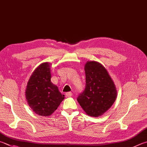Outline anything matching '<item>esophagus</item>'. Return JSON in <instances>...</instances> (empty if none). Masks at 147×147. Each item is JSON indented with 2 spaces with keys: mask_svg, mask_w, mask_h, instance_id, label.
Instances as JSON below:
<instances>
[{
  "mask_svg": "<svg viewBox=\"0 0 147 147\" xmlns=\"http://www.w3.org/2000/svg\"><path fill=\"white\" fill-rule=\"evenodd\" d=\"M72 95H73V93H72L71 92H68L65 93V96L66 97H71Z\"/></svg>",
  "mask_w": 147,
  "mask_h": 147,
  "instance_id": "obj_1",
  "label": "esophagus"
}]
</instances>
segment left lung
Instances as JSON below:
<instances>
[{"instance_id":"1","label":"left lung","mask_w":147,"mask_h":147,"mask_svg":"<svg viewBox=\"0 0 147 147\" xmlns=\"http://www.w3.org/2000/svg\"><path fill=\"white\" fill-rule=\"evenodd\" d=\"M85 89L77 101L87 115L99 117L107 111L117 96L116 85L105 67L96 61H87L84 67Z\"/></svg>"}]
</instances>
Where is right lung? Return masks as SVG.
I'll return each mask as SVG.
<instances>
[{
	"instance_id": "add662e5",
	"label": "right lung",
	"mask_w": 147,
	"mask_h": 147,
	"mask_svg": "<svg viewBox=\"0 0 147 147\" xmlns=\"http://www.w3.org/2000/svg\"><path fill=\"white\" fill-rule=\"evenodd\" d=\"M50 65L49 62H44L34 69L25 92L29 106L34 113L42 116L51 115L64 99V95L51 82Z\"/></svg>"
}]
</instances>
